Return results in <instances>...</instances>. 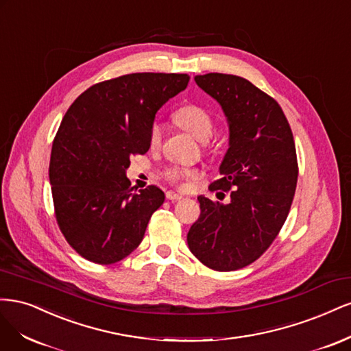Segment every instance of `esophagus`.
Instances as JSON below:
<instances>
[{"instance_id":"esophagus-1","label":"esophagus","mask_w":351,"mask_h":351,"mask_svg":"<svg viewBox=\"0 0 351 351\" xmlns=\"http://www.w3.org/2000/svg\"><path fill=\"white\" fill-rule=\"evenodd\" d=\"M166 198L171 199V201H179V199L184 198V195L182 194H178V192H175V191H167L166 192Z\"/></svg>"}]
</instances>
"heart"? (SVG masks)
<instances>
[{"mask_svg": "<svg viewBox=\"0 0 351 351\" xmlns=\"http://www.w3.org/2000/svg\"><path fill=\"white\" fill-rule=\"evenodd\" d=\"M173 121L178 123L179 127H182L185 131H188L191 135L199 141H206L211 137L213 128H214V121L210 112L199 105L188 104L178 108L173 112ZM150 145L156 147L159 145L162 138V128L157 122H154L150 128ZM165 178L172 184H179L182 180H191L197 179L198 173L195 171H191V169H182V167H167L163 172Z\"/></svg>", "mask_w": 351, "mask_h": 351, "instance_id": "1", "label": "heart"}]
</instances>
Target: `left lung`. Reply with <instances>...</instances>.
Wrapping results in <instances>:
<instances>
[{"label":"left lung","instance_id":"1","mask_svg":"<svg viewBox=\"0 0 351 351\" xmlns=\"http://www.w3.org/2000/svg\"><path fill=\"white\" fill-rule=\"evenodd\" d=\"M195 83L229 125L221 178L208 189L233 191L229 204L198 197L201 214L186 241L208 268L234 271L261 256L287 219L299 173L295 140L280 105L246 78L210 73Z\"/></svg>","mask_w":351,"mask_h":351}]
</instances>
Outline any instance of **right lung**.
I'll return each instance as SVG.
<instances>
[{"instance_id":"right-lung-1","label":"right lung","mask_w":351,"mask_h":351,"mask_svg":"<svg viewBox=\"0 0 351 351\" xmlns=\"http://www.w3.org/2000/svg\"><path fill=\"white\" fill-rule=\"evenodd\" d=\"M188 74L134 73L88 87L55 135L49 182L55 217L77 254L109 265L128 256L165 201L154 185L132 191L127 169L150 149L156 112L186 88Z\"/></svg>"}]
</instances>
